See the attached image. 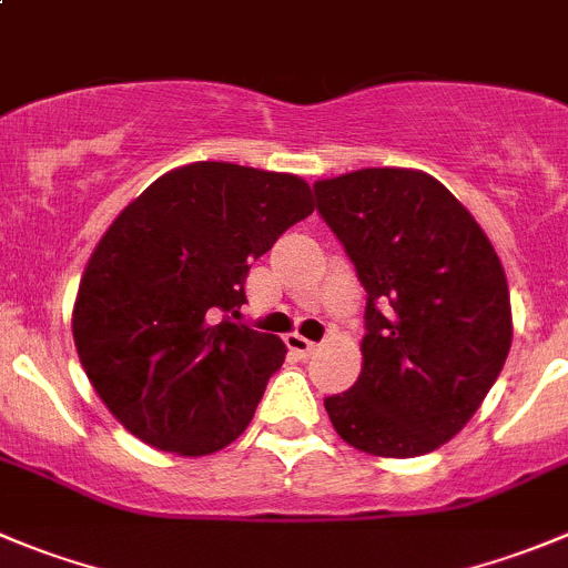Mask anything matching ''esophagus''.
<instances>
[{
    "instance_id": "esophagus-1",
    "label": "esophagus",
    "mask_w": 568,
    "mask_h": 568,
    "mask_svg": "<svg viewBox=\"0 0 568 568\" xmlns=\"http://www.w3.org/2000/svg\"><path fill=\"white\" fill-rule=\"evenodd\" d=\"M287 348L293 351V354H298V356H310L312 351L317 348V345L312 343V339L301 337V334H287Z\"/></svg>"
}]
</instances>
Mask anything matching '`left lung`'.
<instances>
[{
    "instance_id": "8db88e82",
    "label": "left lung",
    "mask_w": 568,
    "mask_h": 568,
    "mask_svg": "<svg viewBox=\"0 0 568 568\" xmlns=\"http://www.w3.org/2000/svg\"><path fill=\"white\" fill-rule=\"evenodd\" d=\"M317 214L368 293L362 374L328 396L348 446L418 457L479 409L513 339L499 256L460 200L418 170H356L315 183Z\"/></svg>"
}]
</instances>
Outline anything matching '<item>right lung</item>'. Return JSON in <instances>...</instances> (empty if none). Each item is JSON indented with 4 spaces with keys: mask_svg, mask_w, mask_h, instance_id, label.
<instances>
[{
    "mask_svg": "<svg viewBox=\"0 0 568 568\" xmlns=\"http://www.w3.org/2000/svg\"><path fill=\"white\" fill-rule=\"evenodd\" d=\"M312 212L298 175L197 161L113 220L80 281L72 334L85 376L131 435L200 457L245 432L287 354L240 321L247 270Z\"/></svg>",
    "mask_w": 568,
    "mask_h": 568,
    "instance_id": "right-lung-1",
    "label": "right lung"
}]
</instances>
